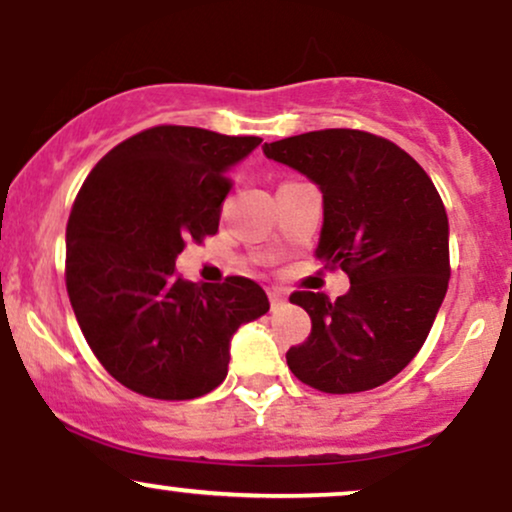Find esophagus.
Returning <instances> with one entry per match:
<instances>
[{"mask_svg": "<svg viewBox=\"0 0 512 512\" xmlns=\"http://www.w3.org/2000/svg\"><path fill=\"white\" fill-rule=\"evenodd\" d=\"M267 293H269V303H272V308H279V305L286 303V291L284 289H276V286H272V289H269Z\"/></svg>", "mask_w": 512, "mask_h": 512, "instance_id": "1", "label": "esophagus"}]
</instances>
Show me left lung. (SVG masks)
I'll list each match as a JSON object with an SVG mask.
<instances>
[{
    "instance_id": "8db88e82",
    "label": "left lung",
    "mask_w": 512,
    "mask_h": 512,
    "mask_svg": "<svg viewBox=\"0 0 512 512\" xmlns=\"http://www.w3.org/2000/svg\"><path fill=\"white\" fill-rule=\"evenodd\" d=\"M262 151L322 192L315 255L351 281L337 301L291 296L313 320L286 354L291 373L332 395L387 383L419 354L448 291L450 228L436 185L407 151L358 129L298 134Z\"/></svg>"
}]
</instances>
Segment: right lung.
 Instances as JSON below:
<instances>
[{"mask_svg":"<svg viewBox=\"0 0 512 512\" xmlns=\"http://www.w3.org/2000/svg\"><path fill=\"white\" fill-rule=\"evenodd\" d=\"M262 144L199 127L134 134L88 173L67 223V293L110 375L154 399H195L226 380L231 339L269 310L260 284L175 276L187 240L219 231L228 170Z\"/></svg>","mask_w":512,"mask_h":512,"instance_id":"1","label":"right lung"}]
</instances>
